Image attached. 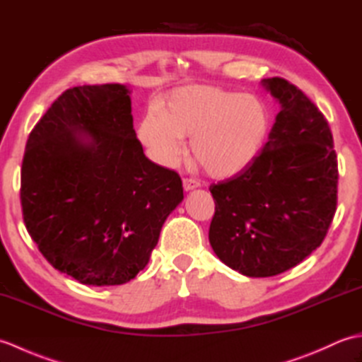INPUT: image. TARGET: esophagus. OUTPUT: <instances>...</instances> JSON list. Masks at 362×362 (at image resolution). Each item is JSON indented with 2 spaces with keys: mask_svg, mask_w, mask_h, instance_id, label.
I'll return each mask as SVG.
<instances>
[{
  "mask_svg": "<svg viewBox=\"0 0 362 362\" xmlns=\"http://www.w3.org/2000/svg\"><path fill=\"white\" fill-rule=\"evenodd\" d=\"M201 187V183H199L196 179H183V189L185 191H191V189H194V188H199Z\"/></svg>",
  "mask_w": 362,
  "mask_h": 362,
  "instance_id": "obj_1",
  "label": "esophagus"
}]
</instances>
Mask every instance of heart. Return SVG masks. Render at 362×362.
Returning a JSON list of instances; mask_svg holds the SVG:
<instances>
[{
	"mask_svg": "<svg viewBox=\"0 0 362 362\" xmlns=\"http://www.w3.org/2000/svg\"><path fill=\"white\" fill-rule=\"evenodd\" d=\"M271 113L258 96L213 86H188L166 95L143 117L138 136L158 165L174 166L183 138L205 173L227 179L243 173L263 149Z\"/></svg>",
	"mask_w": 362,
	"mask_h": 362,
	"instance_id": "b5f03b06",
	"label": "heart"
}]
</instances>
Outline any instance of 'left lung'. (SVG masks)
Segmentation results:
<instances>
[{"label":"left lung","instance_id":"left-lung-1","mask_svg":"<svg viewBox=\"0 0 362 362\" xmlns=\"http://www.w3.org/2000/svg\"><path fill=\"white\" fill-rule=\"evenodd\" d=\"M279 101L269 140L253 163L210 187L209 240L245 276L281 274L316 250L336 213L337 158L324 115L281 78L261 81Z\"/></svg>","mask_w":362,"mask_h":362}]
</instances>
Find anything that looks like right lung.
Instances as JSON below:
<instances>
[{
	"label": "right lung",
	"mask_w": 362,
	"mask_h": 362,
	"mask_svg": "<svg viewBox=\"0 0 362 362\" xmlns=\"http://www.w3.org/2000/svg\"><path fill=\"white\" fill-rule=\"evenodd\" d=\"M130 104L121 83L73 87L26 143L20 189L26 228L52 267L82 284L135 279L183 201L179 174L144 156Z\"/></svg>",
	"instance_id": "add662e5"
}]
</instances>
